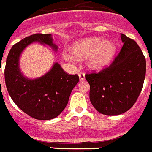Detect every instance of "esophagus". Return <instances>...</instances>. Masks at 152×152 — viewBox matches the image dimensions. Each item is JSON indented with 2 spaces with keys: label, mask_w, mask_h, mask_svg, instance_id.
Masks as SVG:
<instances>
[{
  "label": "esophagus",
  "mask_w": 152,
  "mask_h": 152,
  "mask_svg": "<svg viewBox=\"0 0 152 152\" xmlns=\"http://www.w3.org/2000/svg\"><path fill=\"white\" fill-rule=\"evenodd\" d=\"M78 76L79 78H80V81H84L85 79V74L83 73V72H79Z\"/></svg>",
  "instance_id": "34e87169"
}]
</instances>
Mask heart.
Returning <instances> with one entry per match:
<instances>
[{
  "instance_id": "1",
  "label": "heart",
  "mask_w": 152,
  "mask_h": 152,
  "mask_svg": "<svg viewBox=\"0 0 152 152\" xmlns=\"http://www.w3.org/2000/svg\"><path fill=\"white\" fill-rule=\"evenodd\" d=\"M116 50L111 41H104L100 37H87L75 43L71 51L79 58H89L88 64L92 69H102L111 62ZM64 58H71V55L64 53Z\"/></svg>"
}]
</instances>
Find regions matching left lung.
<instances>
[{
    "label": "left lung",
    "mask_w": 152,
    "mask_h": 152,
    "mask_svg": "<svg viewBox=\"0 0 152 152\" xmlns=\"http://www.w3.org/2000/svg\"><path fill=\"white\" fill-rule=\"evenodd\" d=\"M121 39L123 46L110 66L85 75L92 105L110 116L124 113L134 105L146 73V61L138 44L123 34Z\"/></svg>",
    "instance_id": "1"
}]
</instances>
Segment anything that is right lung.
I'll return each instance as SVG.
<instances>
[{
    "mask_svg": "<svg viewBox=\"0 0 152 152\" xmlns=\"http://www.w3.org/2000/svg\"><path fill=\"white\" fill-rule=\"evenodd\" d=\"M34 42L48 45L55 51L58 50L50 34H35L24 38L11 48L7 55L5 83L11 98L24 113L37 120H50L65 108L79 77L77 75H67L56 62L42 77H26L20 71L19 59L26 47Z\"/></svg>",
    "mask_w": 152,
    "mask_h": 152,
    "instance_id": "obj_1",
    "label": "right lung"
}]
</instances>
